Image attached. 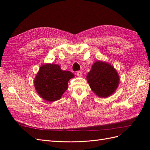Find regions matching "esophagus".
<instances>
[{"mask_svg":"<svg viewBox=\"0 0 150 150\" xmlns=\"http://www.w3.org/2000/svg\"><path fill=\"white\" fill-rule=\"evenodd\" d=\"M76 75H77V76H79V77H80V76H82V73L81 71H79L76 72Z\"/></svg>","mask_w":150,"mask_h":150,"instance_id":"obj_1","label":"esophagus"}]
</instances>
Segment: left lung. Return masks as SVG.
Wrapping results in <instances>:
<instances>
[{"label": "left lung", "instance_id": "obj_1", "mask_svg": "<svg viewBox=\"0 0 150 150\" xmlns=\"http://www.w3.org/2000/svg\"><path fill=\"white\" fill-rule=\"evenodd\" d=\"M91 90L99 98H108L116 91L120 76L116 69L107 62L98 61L87 75Z\"/></svg>", "mask_w": 150, "mask_h": 150}]
</instances>
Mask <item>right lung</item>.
I'll list each match as a JSON object with an SVG mask.
<instances>
[{"instance_id":"add662e5","label":"right lung","mask_w":150,"mask_h":150,"mask_svg":"<svg viewBox=\"0 0 150 150\" xmlns=\"http://www.w3.org/2000/svg\"><path fill=\"white\" fill-rule=\"evenodd\" d=\"M75 76L70 71H63L59 65H42L34 79L37 93L44 100L52 102L61 99L68 89L69 80Z\"/></svg>"}]
</instances>
